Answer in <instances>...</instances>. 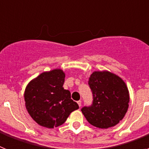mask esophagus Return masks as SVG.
<instances>
[{"label":"esophagus","mask_w":149,"mask_h":149,"mask_svg":"<svg viewBox=\"0 0 149 149\" xmlns=\"http://www.w3.org/2000/svg\"><path fill=\"white\" fill-rule=\"evenodd\" d=\"M77 104L79 105V107H81V100H80V101H77Z\"/></svg>","instance_id":"34e87169"}]
</instances>
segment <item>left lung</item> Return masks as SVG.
Masks as SVG:
<instances>
[{
	"mask_svg": "<svg viewBox=\"0 0 149 149\" xmlns=\"http://www.w3.org/2000/svg\"><path fill=\"white\" fill-rule=\"evenodd\" d=\"M88 84L93 92V101L91 106L81 109L86 120L98 128L116 125L128 108L130 97L125 83L108 71H95Z\"/></svg>",
	"mask_w": 149,
	"mask_h": 149,
	"instance_id": "1",
	"label": "left lung"
}]
</instances>
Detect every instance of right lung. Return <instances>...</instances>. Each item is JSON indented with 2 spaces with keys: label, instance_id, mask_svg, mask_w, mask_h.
<instances>
[{
  "label": "right lung",
  "instance_id": "1",
  "mask_svg": "<svg viewBox=\"0 0 149 149\" xmlns=\"http://www.w3.org/2000/svg\"><path fill=\"white\" fill-rule=\"evenodd\" d=\"M65 73L56 68L45 72L30 81L24 91L25 107L38 125L48 128L63 125L79 106L63 87Z\"/></svg>",
  "mask_w": 149,
  "mask_h": 149
}]
</instances>
